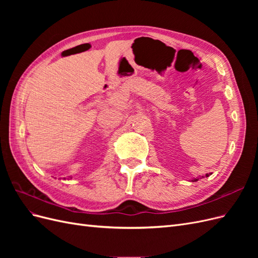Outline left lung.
<instances>
[{
	"label": "left lung",
	"instance_id": "8db88e82",
	"mask_svg": "<svg viewBox=\"0 0 258 258\" xmlns=\"http://www.w3.org/2000/svg\"><path fill=\"white\" fill-rule=\"evenodd\" d=\"M206 176H209V174H206ZM204 177H205V176H204ZM198 179H199V178H195V179H192V182H197Z\"/></svg>",
	"mask_w": 258,
	"mask_h": 258
}]
</instances>
